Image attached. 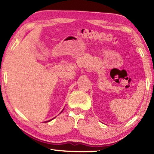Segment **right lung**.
I'll return each instance as SVG.
<instances>
[{
    "instance_id": "right-lung-1",
    "label": "right lung",
    "mask_w": 154,
    "mask_h": 154,
    "mask_svg": "<svg viewBox=\"0 0 154 154\" xmlns=\"http://www.w3.org/2000/svg\"><path fill=\"white\" fill-rule=\"evenodd\" d=\"M63 110H64V109H63ZM63 110H62V111H63ZM52 119H50V120H49V121H47V122H50V121H51L52 120Z\"/></svg>"
}]
</instances>
